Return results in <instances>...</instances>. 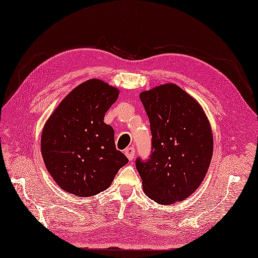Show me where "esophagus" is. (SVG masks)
Masks as SVG:
<instances>
[{"label": "esophagus", "mask_w": 258, "mask_h": 258, "mask_svg": "<svg viewBox=\"0 0 258 258\" xmlns=\"http://www.w3.org/2000/svg\"><path fill=\"white\" fill-rule=\"evenodd\" d=\"M135 152H136V150H135V148H133V147H130V148H127L125 149V151H124V154H125V156H127L128 158V160H134V158H135Z\"/></svg>", "instance_id": "obj_1"}]
</instances>
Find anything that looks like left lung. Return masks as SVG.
Masks as SVG:
<instances>
[{
    "mask_svg": "<svg viewBox=\"0 0 258 258\" xmlns=\"http://www.w3.org/2000/svg\"><path fill=\"white\" fill-rule=\"evenodd\" d=\"M146 109L152 151L137 159L143 191L160 205L183 202L203 183L211 162L213 137L202 105L173 83L140 93Z\"/></svg>",
    "mask_w": 258,
    "mask_h": 258,
    "instance_id": "1",
    "label": "left lung"
}]
</instances>
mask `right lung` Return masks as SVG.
I'll list each match as a JSON object with an SVG mask.
<instances>
[{"mask_svg": "<svg viewBox=\"0 0 258 258\" xmlns=\"http://www.w3.org/2000/svg\"><path fill=\"white\" fill-rule=\"evenodd\" d=\"M119 90L98 79L78 85L56 106L41 133L47 171L64 191L79 197L97 195L110 186L128 163L115 147V133L104 117Z\"/></svg>", "mask_w": 258, "mask_h": 258, "instance_id": "right-lung-1", "label": "right lung"}]
</instances>
